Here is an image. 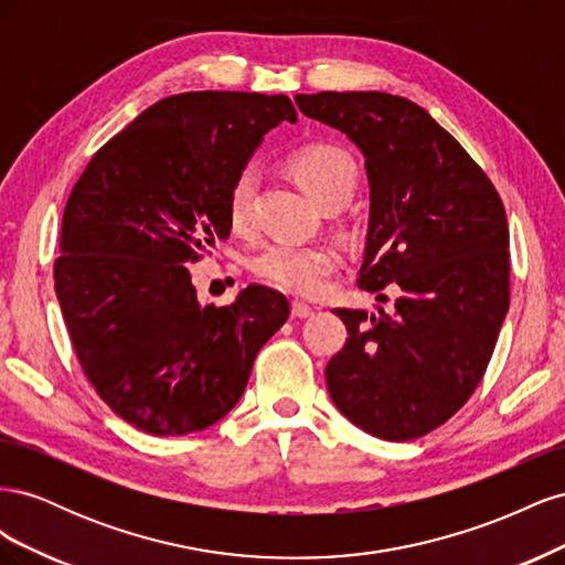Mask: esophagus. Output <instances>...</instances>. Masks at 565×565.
I'll list each match as a JSON object with an SVG mask.
<instances>
[{
	"mask_svg": "<svg viewBox=\"0 0 565 565\" xmlns=\"http://www.w3.org/2000/svg\"><path fill=\"white\" fill-rule=\"evenodd\" d=\"M292 316L295 318H311L313 316V309L309 303H303V301H292Z\"/></svg>",
	"mask_w": 565,
	"mask_h": 565,
	"instance_id": "esophagus-1",
	"label": "esophagus"
}]
</instances>
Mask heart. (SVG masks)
Wrapping results in <instances>:
<instances>
[{
	"mask_svg": "<svg viewBox=\"0 0 565 565\" xmlns=\"http://www.w3.org/2000/svg\"><path fill=\"white\" fill-rule=\"evenodd\" d=\"M292 174L322 207L347 204L358 185V164L347 150L328 143L299 148L289 158ZM259 172L254 164L243 167L231 183L226 212L233 231L245 233L252 226V200ZM341 252L330 243H268L252 259L254 270L268 282L295 295H316L339 268Z\"/></svg>",
	"mask_w": 565,
	"mask_h": 565,
	"instance_id": "1",
	"label": "heart"
}]
</instances>
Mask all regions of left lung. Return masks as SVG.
I'll list each match as a JSON object with an SVG mask.
<instances>
[{
    "instance_id": "obj_1",
    "label": "left lung",
    "mask_w": 565,
    "mask_h": 565,
    "mask_svg": "<svg viewBox=\"0 0 565 565\" xmlns=\"http://www.w3.org/2000/svg\"><path fill=\"white\" fill-rule=\"evenodd\" d=\"M299 110L365 158L370 218L361 287L391 311L334 309L349 339L324 367L358 429L413 440L469 401L509 311V226L494 185L436 119L384 92L297 94ZM384 301V295H377Z\"/></svg>"
}]
</instances>
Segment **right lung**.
Listing matches in <instances>:
<instances>
[{
	"label": "right lung",
	"mask_w": 565,
	"mask_h": 565,
	"mask_svg": "<svg viewBox=\"0 0 565 565\" xmlns=\"http://www.w3.org/2000/svg\"><path fill=\"white\" fill-rule=\"evenodd\" d=\"M282 119L297 122L282 94L162 98L96 152L67 198L54 264L65 328L98 396L136 429L183 436L226 417L289 316L264 285L202 306L185 268L228 237L231 183Z\"/></svg>",
	"instance_id": "1"
}]
</instances>
